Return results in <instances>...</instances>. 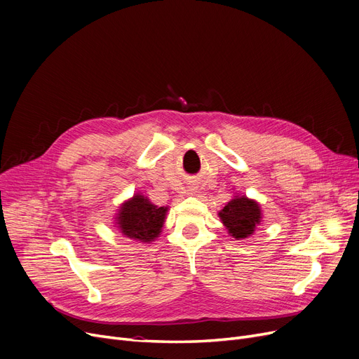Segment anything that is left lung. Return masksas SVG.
Listing matches in <instances>:
<instances>
[{"label": "left lung", "instance_id": "obj_1", "mask_svg": "<svg viewBox=\"0 0 359 359\" xmlns=\"http://www.w3.org/2000/svg\"><path fill=\"white\" fill-rule=\"evenodd\" d=\"M223 224L229 233L236 239H245L251 236L255 226L261 222V210L252 199L245 196L231 199L229 204L218 212Z\"/></svg>", "mask_w": 359, "mask_h": 359}]
</instances>
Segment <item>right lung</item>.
Here are the masks:
<instances>
[{"mask_svg": "<svg viewBox=\"0 0 359 359\" xmlns=\"http://www.w3.org/2000/svg\"><path fill=\"white\" fill-rule=\"evenodd\" d=\"M165 207H157L142 196L135 195L124 202L118 214V226L126 238L151 242L158 238L165 220Z\"/></svg>", "mask_w": 359, "mask_h": 359, "instance_id": "add662e5", "label": "right lung"}]
</instances>
